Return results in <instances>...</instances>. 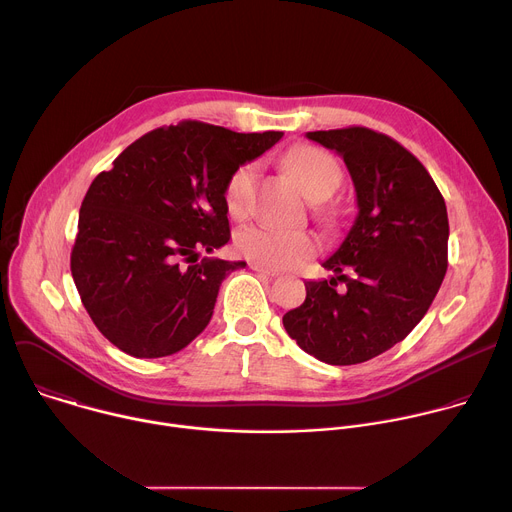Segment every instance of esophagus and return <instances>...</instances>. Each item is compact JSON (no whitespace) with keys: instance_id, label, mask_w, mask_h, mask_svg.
Listing matches in <instances>:
<instances>
[{"instance_id":"34e87169","label":"esophagus","mask_w":512,"mask_h":512,"mask_svg":"<svg viewBox=\"0 0 512 512\" xmlns=\"http://www.w3.org/2000/svg\"><path fill=\"white\" fill-rule=\"evenodd\" d=\"M251 269L257 271V273H261V275H267V277H277V275H279L277 271L267 269V267H263V265H259V263H251Z\"/></svg>"}]
</instances>
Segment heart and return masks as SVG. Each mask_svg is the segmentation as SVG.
Segmentation results:
<instances>
[{
  "mask_svg": "<svg viewBox=\"0 0 512 512\" xmlns=\"http://www.w3.org/2000/svg\"><path fill=\"white\" fill-rule=\"evenodd\" d=\"M289 174L296 178L304 196L312 202L328 200L342 182V170L334 156L324 150L304 145L291 150L285 158ZM257 182V164H243L233 172L225 188V204L231 216L241 218L249 210L251 194ZM237 251L267 267L289 269L300 265L304 259L316 253L318 241L306 231H289L269 225H249L235 237Z\"/></svg>",
  "mask_w": 512,
  "mask_h": 512,
  "instance_id": "b5f03b06",
  "label": "heart"
}]
</instances>
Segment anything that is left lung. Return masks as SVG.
<instances>
[{"mask_svg":"<svg viewBox=\"0 0 512 512\" xmlns=\"http://www.w3.org/2000/svg\"><path fill=\"white\" fill-rule=\"evenodd\" d=\"M306 137L344 160L358 214L322 261L334 277L306 281V302L283 326L302 350L344 367L401 342L429 310L448 269V210L423 164L389 135L346 127Z\"/></svg>","mask_w":512,"mask_h":512,"instance_id":"obj_1","label":"left lung"}]
</instances>
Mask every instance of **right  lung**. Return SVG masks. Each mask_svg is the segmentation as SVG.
<instances>
[{
	"mask_svg": "<svg viewBox=\"0 0 512 512\" xmlns=\"http://www.w3.org/2000/svg\"><path fill=\"white\" fill-rule=\"evenodd\" d=\"M281 131L182 121L141 135L87 190L70 271L99 332L135 358L170 356L210 322L229 243L225 188Z\"/></svg>",
	"mask_w": 512,
	"mask_h": 512,
	"instance_id": "1",
	"label": "right lung"
}]
</instances>
